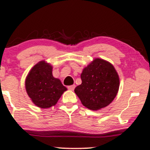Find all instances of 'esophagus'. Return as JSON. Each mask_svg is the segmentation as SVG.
Segmentation results:
<instances>
[{
    "instance_id": "1",
    "label": "esophagus",
    "mask_w": 150,
    "mask_h": 150,
    "mask_svg": "<svg viewBox=\"0 0 150 150\" xmlns=\"http://www.w3.org/2000/svg\"><path fill=\"white\" fill-rule=\"evenodd\" d=\"M75 87H76V86L74 85V84H73V85L69 86V87H68V89H69V90H74Z\"/></svg>"
}]
</instances>
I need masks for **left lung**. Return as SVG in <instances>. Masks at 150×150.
<instances>
[{"label": "left lung", "instance_id": "8db88e82", "mask_svg": "<svg viewBox=\"0 0 150 150\" xmlns=\"http://www.w3.org/2000/svg\"><path fill=\"white\" fill-rule=\"evenodd\" d=\"M81 84L74 92L83 106L90 110H99L114 100L120 87V78L113 65L100 58H95L84 68Z\"/></svg>", "mask_w": 150, "mask_h": 150}]
</instances>
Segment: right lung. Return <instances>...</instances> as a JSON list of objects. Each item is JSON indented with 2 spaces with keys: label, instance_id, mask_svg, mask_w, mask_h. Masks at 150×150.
Listing matches in <instances>:
<instances>
[{
  "label": "right lung",
  "instance_id": "1",
  "mask_svg": "<svg viewBox=\"0 0 150 150\" xmlns=\"http://www.w3.org/2000/svg\"><path fill=\"white\" fill-rule=\"evenodd\" d=\"M25 90L33 103L41 109L54 106L67 90L59 79L52 75V66L45 60L35 65L25 81Z\"/></svg>",
  "mask_w": 150,
  "mask_h": 150
}]
</instances>
